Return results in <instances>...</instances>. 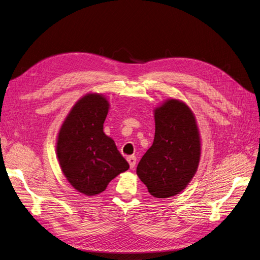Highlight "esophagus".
Here are the masks:
<instances>
[{
  "label": "esophagus",
  "mask_w": 260,
  "mask_h": 260,
  "mask_svg": "<svg viewBox=\"0 0 260 260\" xmlns=\"http://www.w3.org/2000/svg\"><path fill=\"white\" fill-rule=\"evenodd\" d=\"M127 161L129 162L130 169H133L134 166H136V163H137V158H136V155H130V157H128V158H127Z\"/></svg>",
  "instance_id": "esophagus-1"
}]
</instances>
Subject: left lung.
Listing matches in <instances>:
<instances>
[{"label": "left lung", "instance_id": "obj_1", "mask_svg": "<svg viewBox=\"0 0 260 260\" xmlns=\"http://www.w3.org/2000/svg\"><path fill=\"white\" fill-rule=\"evenodd\" d=\"M151 147L137 174L157 199L179 194L195 175L201 159V138L195 116L182 101L170 99L154 110Z\"/></svg>", "mask_w": 260, "mask_h": 260}]
</instances>
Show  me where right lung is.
Wrapping results in <instances>:
<instances>
[{"mask_svg": "<svg viewBox=\"0 0 260 260\" xmlns=\"http://www.w3.org/2000/svg\"><path fill=\"white\" fill-rule=\"evenodd\" d=\"M109 101L87 94L71 109L59 129L56 152L65 177L80 193L94 196L129 169L114 141L103 132Z\"/></svg>", "mask_w": 260, "mask_h": 260, "instance_id": "obj_1", "label": "right lung"}]
</instances>
